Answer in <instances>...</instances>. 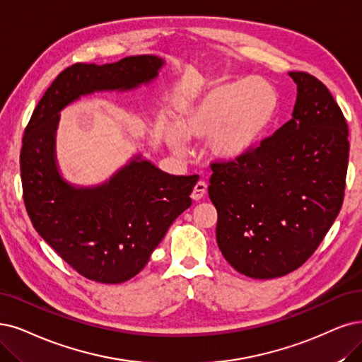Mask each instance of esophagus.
<instances>
[{"label": "esophagus", "instance_id": "1", "mask_svg": "<svg viewBox=\"0 0 362 362\" xmlns=\"http://www.w3.org/2000/svg\"><path fill=\"white\" fill-rule=\"evenodd\" d=\"M206 191H207V185H206L203 180H199V182H197V185L194 186L191 197H192V199H195V202H198V199H202V198L204 197Z\"/></svg>", "mask_w": 362, "mask_h": 362}]
</instances>
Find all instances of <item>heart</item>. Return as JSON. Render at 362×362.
I'll return each instance as SVG.
<instances>
[{
  "label": "heart",
  "mask_w": 362,
  "mask_h": 362,
  "mask_svg": "<svg viewBox=\"0 0 362 362\" xmlns=\"http://www.w3.org/2000/svg\"><path fill=\"white\" fill-rule=\"evenodd\" d=\"M276 89L261 77L230 80L211 86L185 110L177 129H168L167 144L185 152V140L210 137V149L223 160L247 155L262 139L277 112Z\"/></svg>",
  "instance_id": "1"
}]
</instances>
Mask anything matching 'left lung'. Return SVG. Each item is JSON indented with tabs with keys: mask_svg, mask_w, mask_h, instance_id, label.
<instances>
[{
	"mask_svg": "<svg viewBox=\"0 0 362 362\" xmlns=\"http://www.w3.org/2000/svg\"><path fill=\"white\" fill-rule=\"evenodd\" d=\"M292 117L243 158L211 164L223 258L252 279L297 270L322 242L343 204L349 132L328 88L303 71Z\"/></svg>",
	"mask_w": 362,
	"mask_h": 362,
	"instance_id": "1",
	"label": "left lung"
}]
</instances>
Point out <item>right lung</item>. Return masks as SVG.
Wrapping results in <instances>:
<instances>
[{"label": "right lung", "instance_id": "right-lung-1", "mask_svg": "<svg viewBox=\"0 0 362 362\" xmlns=\"http://www.w3.org/2000/svg\"><path fill=\"white\" fill-rule=\"evenodd\" d=\"M164 64L155 55L74 64L53 80L23 134V202L35 231L78 274L100 284H122L144 269L170 225L191 206L198 177L173 176L137 153L100 185L66 182L57 159L59 113L93 92L149 85Z\"/></svg>", "mask_w": 362, "mask_h": 362}]
</instances>
